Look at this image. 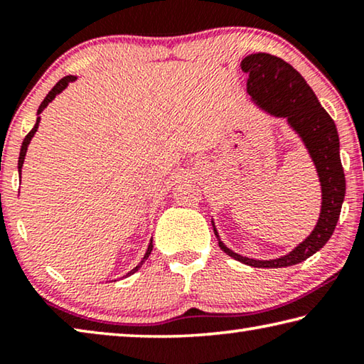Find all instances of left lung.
Returning a JSON list of instances; mask_svg holds the SVG:
<instances>
[{"mask_svg": "<svg viewBox=\"0 0 364 364\" xmlns=\"http://www.w3.org/2000/svg\"><path fill=\"white\" fill-rule=\"evenodd\" d=\"M249 73L247 93L271 115L286 117L289 125L304 139L316 165L323 189L321 215L316 228L291 254L276 260H252L234 254L220 241L221 250L234 260L255 268H284L306 260L323 247L336 230L345 197V175L338 154V134L334 120L319 104L305 78L284 59L268 53H257L242 60ZM215 234L217 230L213 228Z\"/></svg>", "mask_w": 364, "mask_h": 364, "instance_id": "8db88e82", "label": "left lung"}]
</instances>
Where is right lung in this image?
Listing matches in <instances>:
<instances>
[{"instance_id":"obj_1","label":"right lung","mask_w":364,"mask_h":364,"mask_svg":"<svg viewBox=\"0 0 364 364\" xmlns=\"http://www.w3.org/2000/svg\"><path fill=\"white\" fill-rule=\"evenodd\" d=\"M73 80H77V77H72V75H67V77H64V78H60L59 82L54 85V88L49 91V93L46 95V97L45 100H43V102L40 104V107H38V112L36 114H41L43 112V109H45L49 102H51L54 97H56V95H59L60 91H63L67 85H69L70 82H73ZM38 122H40V117L38 119H36V123H35V127L32 128V130L28 132V134L26 138H23V143H22V147H21V154H19V164H17V167H19V175H21V168H22V164H23V159H26V154H27V147H28V144H30V141H32V138H33V134H35V132L38 130ZM151 252H152V241H151V244H149V247H147V250H146V255H144V258L143 260H141V263L138 264L136 268L134 269H132L130 273H128L127 276H130V274H133V273H136V271L141 268V264H143L146 260H147V257L151 255Z\"/></svg>"}]
</instances>
